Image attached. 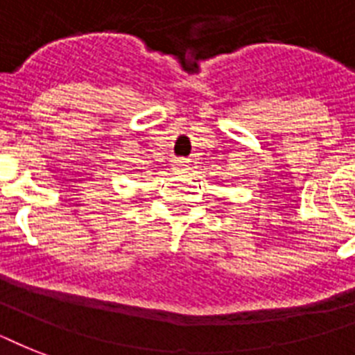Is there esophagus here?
I'll use <instances>...</instances> for the list:
<instances>
[{
  "label": "esophagus",
  "mask_w": 355,
  "mask_h": 355,
  "mask_svg": "<svg viewBox=\"0 0 355 355\" xmlns=\"http://www.w3.org/2000/svg\"><path fill=\"white\" fill-rule=\"evenodd\" d=\"M173 167H175V173H184L188 166H186V162H184V160H175Z\"/></svg>",
  "instance_id": "esophagus-1"
}]
</instances>
